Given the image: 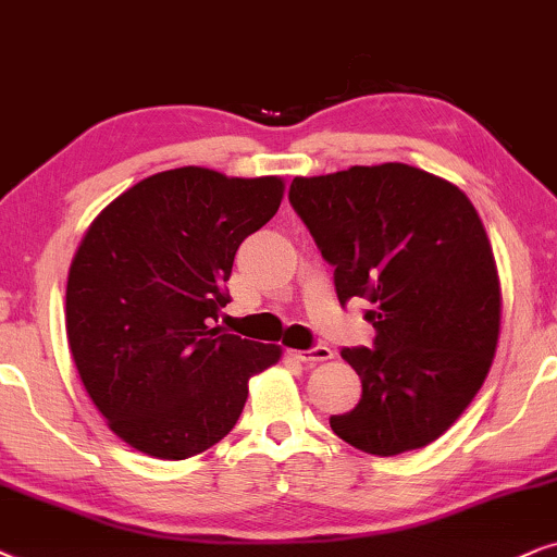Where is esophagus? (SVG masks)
<instances>
[{"label": "esophagus", "mask_w": 557, "mask_h": 557, "mask_svg": "<svg viewBox=\"0 0 557 557\" xmlns=\"http://www.w3.org/2000/svg\"><path fill=\"white\" fill-rule=\"evenodd\" d=\"M293 359L302 361V364H315V361H329L333 359V351L329 346H313L306 348V351H290Z\"/></svg>", "instance_id": "obj_1"}]
</instances>
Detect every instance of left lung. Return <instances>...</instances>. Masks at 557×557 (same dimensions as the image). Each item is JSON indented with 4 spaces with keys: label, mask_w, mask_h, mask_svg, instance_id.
<instances>
[{
    "label": "left lung",
    "mask_w": 557,
    "mask_h": 557,
    "mask_svg": "<svg viewBox=\"0 0 557 557\" xmlns=\"http://www.w3.org/2000/svg\"><path fill=\"white\" fill-rule=\"evenodd\" d=\"M290 203L333 264L341 306L367 298L374 346L341 356L361 380L331 430L372 456L441 438L492 367L502 287L476 209L454 183L405 162L295 177Z\"/></svg>",
    "instance_id": "obj_1"
}]
</instances>
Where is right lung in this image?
I'll return each instance as SVG.
<instances>
[{
    "mask_svg": "<svg viewBox=\"0 0 557 557\" xmlns=\"http://www.w3.org/2000/svg\"><path fill=\"white\" fill-rule=\"evenodd\" d=\"M277 175H150L91 221L71 262L65 333L96 410L127 446L183 461L236 425L283 348L224 333L239 244L280 209Z\"/></svg>",
    "mask_w": 557,
    "mask_h": 557,
    "instance_id": "1",
    "label": "right lung"
}]
</instances>
